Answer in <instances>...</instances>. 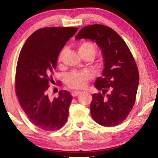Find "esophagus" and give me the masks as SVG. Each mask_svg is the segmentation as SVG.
Wrapping results in <instances>:
<instances>
[{
    "instance_id": "obj_1",
    "label": "esophagus",
    "mask_w": 158,
    "mask_h": 158,
    "mask_svg": "<svg viewBox=\"0 0 158 158\" xmlns=\"http://www.w3.org/2000/svg\"><path fill=\"white\" fill-rule=\"evenodd\" d=\"M81 91H77V90H75V91H73V93H72V96H73V97H75V96H78V95L81 94Z\"/></svg>"
}]
</instances>
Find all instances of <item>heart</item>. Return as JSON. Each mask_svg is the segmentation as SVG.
<instances>
[{"label":"heart","mask_w":158,"mask_h":158,"mask_svg":"<svg viewBox=\"0 0 158 158\" xmlns=\"http://www.w3.org/2000/svg\"><path fill=\"white\" fill-rule=\"evenodd\" d=\"M80 55L82 57L85 55H90L94 57L96 54V48L92 43L85 42L80 44L78 47ZM65 52V49L62 50L59 57V61H61ZM92 74L89 71H82V72H73L69 73L66 76V83L68 87L73 89H83L87 85L88 81L91 78Z\"/></svg>","instance_id":"obj_1"}]
</instances>
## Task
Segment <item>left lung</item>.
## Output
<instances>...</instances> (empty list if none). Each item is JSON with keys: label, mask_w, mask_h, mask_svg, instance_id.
I'll return each instance as SVG.
<instances>
[{"label": "left lung", "mask_w": 158, "mask_h": 158, "mask_svg": "<svg viewBox=\"0 0 158 158\" xmlns=\"http://www.w3.org/2000/svg\"><path fill=\"white\" fill-rule=\"evenodd\" d=\"M75 39L96 42L102 54V76L94 83L102 93L92 95V118L103 127L121 124L135 104L139 81L137 64L129 47L114 29L101 24L86 26Z\"/></svg>", "instance_id": "1"}]
</instances>
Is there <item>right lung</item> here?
Wrapping results in <instances>:
<instances>
[{
    "label": "right lung",
    "instance_id": "obj_1",
    "mask_svg": "<svg viewBox=\"0 0 158 158\" xmlns=\"http://www.w3.org/2000/svg\"><path fill=\"white\" fill-rule=\"evenodd\" d=\"M75 27H46L34 31L23 44L16 72V92L28 117L39 128L59 129L65 124L73 98L67 90L51 100L47 90L52 82L59 54L77 31Z\"/></svg>",
    "mask_w": 158,
    "mask_h": 158
}]
</instances>
